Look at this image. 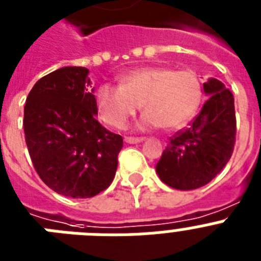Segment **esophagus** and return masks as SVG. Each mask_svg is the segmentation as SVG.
<instances>
[{
	"instance_id": "34e87169",
	"label": "esophagus",
	"mask_w": 261,
	"mask_h": 261,
	"mask_svg": "<svg viewBox=\"0 0 261 261\" xmlns=\"http://www.w3.org/2000/svg\"><path fill=\"white\" fill-rule=\"evenodd\" d=\"M124 141H126L127 143L134 144V143H141V142H143V141H144V138H139V137H126V138H124Z\"/></svg>"
}]
</instances>
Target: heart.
Wrapping results in <instances>:
<instances>
[{
  "mask_svg": "<svg viewBox=\"0 0 261 261\" xmlns=\"http://www.w3.org/2000/svg\"><path fill=\"white\" fill-rule=\"evenodd\" d=\"M203 99V82L191 69L148 66L120 76L119 86L103 83L95 91L100 118L123 128L141 107L144 127L175 130L194 117Z\"/></svg>",
  "mask_w": 261,
  "mask_h": 261,
  "instance_id": "b5f03b06",
  "label": "heart"
}]
</instances>
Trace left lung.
Instances as JSON below:
<instances>
[{"label": "left lung", "instance_id": "8db88e82", "mask_svg": "<svg viewBox=\"0 0 261 261\" xmlns=\"http://www.w3.org/2000/svg\"><path fill=\"white\" fill-rule=\"evenodd\" d=\"M203 87L210 94L208 100L187 128L170 138L156 163L161 180L183 191L210 183L228 163L235 147L233 95L215 78Z\"/></svg>", "mask_w": 261, "mask_h": 261}]
</instances>
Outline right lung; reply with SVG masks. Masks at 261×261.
<instances>
[{"label":"right lung","instance_id":"obj_1","mask_svg":"<svg viewBox=\"0 0 261 261\" xmlns=\"http://www.w3.org/2000/svg\"><path fill=\"white\" fill-rule=\"evenodd\" d=\"M86 67L67 66L42 76L30 90L23 131L37 174L57 194L95 196L111 185L123 138L95 119Z\"/></svg>","mask_w":261,"mask_h":261}]
</instances>
